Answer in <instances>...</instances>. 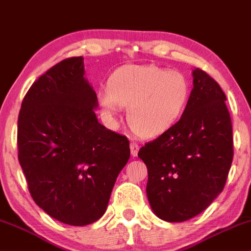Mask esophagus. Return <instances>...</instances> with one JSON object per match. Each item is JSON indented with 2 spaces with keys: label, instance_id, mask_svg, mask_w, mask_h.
I'll return each mask as SVG.
<instances>
[{
  "label": "esophagus",
  "instance_id": "esophagus-1",
  "mask_svg": "<svg viewBox=\"0 0 251 251\" xmlns=\"http://www.w3.org/2000/svg\"><path fill=\"white\" fill-rule=\"evenodd\" d=\"M129 148H131V154L133 157H135L136 155H138V151H139V146L138 144H135L134 141L131 142V145H129Z\"/></svg>",
  "mask_w": 251,
  "mask_h": 251
}]
</instances>
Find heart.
Segmentation results:
<instances>
[{
  "label": "heart",
  "mask_w": 251,
  "mask_h": 251,
  "mask_svg": "<svg viewBox=\"0 0 251 251\" xmlns=\"http://www.w3.org/2000/svg\"><path fill=\"white\" fill-rule=\"evenodd\" d=\"M189 82L182 73L154 65H131L111 76L100 103L107 117L128 106L133 131L145 138L160 135L180 118L189 100Z\"/></svg>",
  "instance_id": "obj_1"
}]
</instances>
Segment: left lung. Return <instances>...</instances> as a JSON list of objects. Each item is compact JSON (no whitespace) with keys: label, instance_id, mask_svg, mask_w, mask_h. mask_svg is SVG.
Masks as SVG:
<instances>
[{"label":"left lung","instance_id":"left-lung-1","mask_svg":"<svg viewBox=\"0 0 251 251\" xmlns=\"http://www.w3.org/2000/svg\"><path fill=\"white\" fill-rule=\"evenodd\" d=\"M175 125L147 142L138 156L148 170L151 210L169 223L191 219L223 192L233 161V128L220 85L201 69Z\"/></svg>","mask_w":251,"mask_h":251}]
</instances>
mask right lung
Listing matches in <instances>:
<instances>
[{
  "instance_id": "obj_1",
  "label": "right lung",
  "mask_w": 251,
  "mask_h": 251,
  "mask_svg": "<svg viewBox=\"0 0 251 251\" xmlns=\"http://www.w3.org/2000/svg\"><path fill=\"white\" fill-rule=\"evenodd\" d=\"M82 56L65 59L31 85L18 116V160L33 201L55 220L85 226L105 213L129 141L107 129Z\"/></svg>"
}]
</instances>
